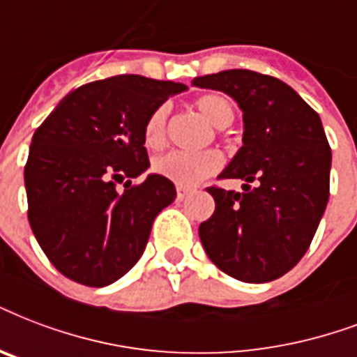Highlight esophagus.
Returning a JSON list of instances; mask_svg holds the SVG:
<instances>
[{
  "mask_svg": "<svg viewBox=\"0 0 357 357\" xmlns=\"http://www.w3.org/2000/svg\"><path fill=\"white\" fill-rule=\"evenodd\" d=\"M176 192H178V200H183V198L190 192V189H187V187H178V189H176Z\"/></svg>",
  "mask_w": 357,
  "mask_h": 357,
  "instance_id": "1",
  "label": "esophagus"
}]
</instances>
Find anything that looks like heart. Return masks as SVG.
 Masks as SVG:
<instances>
[{"label": "heart", "mask_w": 357, "mask_h": 357, "mask_svg": "<svg viewBox=\"0 0 357 357\" xmlns=\"http://www.w3.org/2000/svg\"><path fill=\"white\" fill-rule=\"evenodd\" d=\"M195 106L209 123L217 129H225L234 121L232 102L219 93H204L195 99ZM168 105H160L149 114L144 125V146L148 149H160L167 144ZM155 174L170 179L179 187H195L204 179L211 178L222 168V157L217 151L183 153L168 151L159 155L151 165Z\"/></svg>", "instance_id": "heart-1"}]
</instances>
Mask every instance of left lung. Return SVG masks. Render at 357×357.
I'll use <instances>...</instances> for the list:
<instances>
[{
	"mask_svg": "<svg viewBox=\"0 0 357 357\" xmlns=\"http://www.w3.org/2000/svg\"><path fill=\"white\" fill-rule=\"evenodd\" d=\"M243 110V146L219 179H243V192L213 185L215 213L198 228L208 257L245 282L279 279L303 258L330 198L331 148L318 114L275 76L230 69L197 76Z\"/></svg>",
	"mask_w": 357,
	"mask_h": 357,
	"instance_id": "obj_1",
	"label": "left lung"
}]
</instances>
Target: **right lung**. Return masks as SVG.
Instances as JSON below:
<instances>
[{"label":"right lung","instance_id":"obj_1","mask_svg":"<svg viewBox=\"0 0 357 357\" xmlns=\"http://www.w3.org/2000/svg\"><path fill=\"white\" fill-rule=\"evenodd\" d=\"M183 89L179 82L110 76L70 91L37 127L24 168L27 219L61 275L106 287L142 257L155 217L176 198L159 174L130 181L149 167L144 125Z\"/></svg>","mask_w":357,"mask_h":357}]
</instances>
